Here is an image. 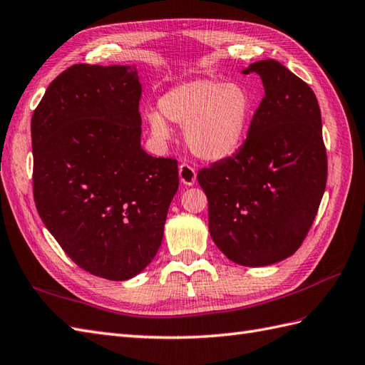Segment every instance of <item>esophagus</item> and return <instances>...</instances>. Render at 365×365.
I'll use <instances>...</instances> for the list:
<instances>
[{"instance_id": "esophagus-1", "label": "esophagus", "mask_w": 365, "mask_h": 365, "mask_svg": "<svg viewBox=\"0 0 365 365\" xmlns=\"http://www.w3.org/2000/svg\"><path fill=\"white\" fill-rule=\"evenodd\" d=\"M179 177L183 185L191 186L195 182V170L188 163H182L179 166Z\"/></svg>"}]
</instances>
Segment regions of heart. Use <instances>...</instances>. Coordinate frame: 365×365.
I'll list each match as a JSON object with an SVG mask.
<instances>
[{"mask_svg": "<svg viewBox=\"0 0 365 365\" xmlns=\"http://www.w3.org/2000/svg\"><path fill=\"white\" fill-rule=\"evenodd\" d=\"M158 105L168 120L185 126L186 143L205 160H222L235 154L255 110L253 96L245 86L214 78L180 83L168 91ZM163 116L158 110L146 112L149 128L158 138L170 135Z\"/></svg>", "mask_w": 365, "mask_h": 365, "instance_id": "1", "label": "heart"}]
</instances>
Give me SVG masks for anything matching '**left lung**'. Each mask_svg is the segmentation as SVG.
I'll use <instances>...</instances> for the list:
<instances>
[{
    "label": "left lung",
    "mask_w": 365,
    "mask_h": 365,
    "mask_svg": "<svg viewBox=\"0 0 365 365\" xmlns=\"http://www.w3.org/2000/svg\"><path fill=\"white\" fill-rule=\"evenodd\" d=\"M265 97L245 142L197 173L214 244L232 262L265 267L294 255L327 183L321 109L312 88L276 60L250 64Z\"/></svg>",
    "instance_id": "left-lung-1"
}]
</instances>
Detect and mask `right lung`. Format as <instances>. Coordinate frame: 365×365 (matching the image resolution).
<instances>
[{"label":"right lung","mask_w":365,"mask_h":365,"mask_svg":"<svg viewBox=\"0 0 365 365\" xmlns=\"http://www.w3.org/2000/svg\"><path fill=\"white\" fill-rule=\"evenodd\" d=\"M140 97L135 66L73 64L31 123L36 211L73 262L109 280L154 259L179 188L175 158L140 146Z\"/></svg>","instance_id":"add662e5"}]
</instances>
